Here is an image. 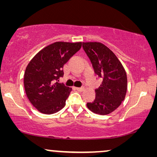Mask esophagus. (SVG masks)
<instances>
[{
  "instance_id": "1",
  "label": "esophagus",
  "mask_w": 157,
  "mask_h": 157,
  "mask_svg": "<svg viewBox=\"0 0 157 157\" xmlns=\"http://www.w3.org/2000/svg\"><path fill=\"white\" fill-rule=\"evenodd\" d=\"M76 90L78 91H83L84 90V87H77Z\"/></svg>"
}]
</instances>
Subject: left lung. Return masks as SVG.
<instances>
[{
	"instance_id": "8db88e82",
	"label": "left lung",
	"mask_w": 157,
	"mask_h": 157,
	"mask_svg": "<svg viewBox=\"0 0 157 157\" xmlns=\"http://www.w3.org/2000/svg\"><path fill=\"white\" fill-rule=\"evenodd\" d=\"M82 46L95 74L103 79L100 87L95 90V100L87 103V107L97 114H109L125 98L127 90L125 69L117 56L101 43H83Z\"/></svg>"
}]
</instances>
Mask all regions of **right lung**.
<instances>
[{
	"label": "right lung",
	"instance_id": "obj_1",
	"mask_svg": "<svg viewBox=\"0 0 157 157\" xmlns=\"http://www.w3.org/2000/svg\"><path fill=\"white\" fill-rule=\"evenodd\" d=\"M81 48V43L56 42L39 51L28 64L24 74L27 97L40 112L52 114L65 106L72 91L57 82L63 66Z\"/></svg>",
	"mask_w": 157,
	"mask_h": 157
}]
</instances>
